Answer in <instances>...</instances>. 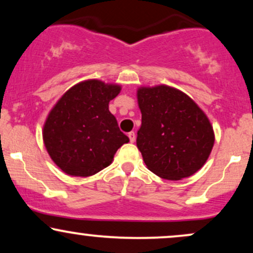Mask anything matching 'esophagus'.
I'll use <instances>...</instances> for the list:
<instances>
[{
	"label": "esophagus",
	"mask_w": 253,
	"mask_h": 253,
	"mask_svg": "<svg viewBox=\"0 0 253 253\" xmlns=\"http://www.w3.org/2000/svg\"><path fill=\"white\" fill-rule=\"evenodd\" d=\"M128 138H129L130 143H134V141H135V133L134 132H129L128 133Z\"/></svg>",
	"instance_id": "34e87169"
}]
</instances>
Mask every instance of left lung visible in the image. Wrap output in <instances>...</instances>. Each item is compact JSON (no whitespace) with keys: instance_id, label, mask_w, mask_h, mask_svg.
Returning a JSON list of instances; mask_svg holds the SVG:
<instances>
[{"instance_id":"8db88e82","label":"left lung","mask_w":253,"mask_h":253,"mask_svg":"<svg viewBox=\"0 0 253 253\" xmlns=\"http://www.w3.org/2000/svg\"><path fill=\"white\" fill-rule=\"evenodd\" d=\"M136 97L141 112L136 146L147 169L170 181L201 169L215 140L203 110L187 94L168 85L141 86Z\"/></svg>"}]
</instances>
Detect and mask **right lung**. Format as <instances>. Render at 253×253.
Segmentation results:
<instances>
[{"instance_id": "obj_1", "label": "right lung", "mask_w": 253, "mask_h": 253, "mask_svg": "<svg viewBox=\"0 0 253 253\" xmlns=\"http://www.w3.org/2000/svg\"><path fill=\"white\" fill-rule=\"evenodd\" d=\"M121 86L84 81L58 100L43 125L42 139L51 159L70 176L88 177L107 168L119 147L128 143L109 112Z\"/></svg>"}]
</instances>
